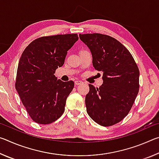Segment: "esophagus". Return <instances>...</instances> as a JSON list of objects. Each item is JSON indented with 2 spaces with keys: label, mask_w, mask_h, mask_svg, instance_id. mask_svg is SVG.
<instances>
[{
  "label": "esophagus",
  "mask_w": 159,
  "mask_h": 159,
  "mask_svg": "<svg viewBox=\"0 0 159 159\" xmlns=\"http://www.w3.org/2000/svg\"><path fill=\"white\" fill-rule=\"evenodd\" d=\"M74 83L76 85H79L83 84V82L80 81V80H76V81L74 82Z\"/></svg>",
  "instance_id": "1"
}]
</instances>
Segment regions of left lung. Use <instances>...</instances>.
I'll use <instances>...</instances> for the list:
<instances>
[{"label": "left lung", "instance_id": "obj_1", "mask_svg": "<svg viewBox=\"0 0 159 159\" xmlns=\"http://www.w3.org/2000/svg\"><path fill=\"white\" fill-rule=\"evenodd\" d=\"M93 57V65L102 72L99 88L89 84L85 96L88 115L102 126L122 120L130 111L139 92V71L133 56L116 39L100 34H79Z\"/></svg>", "mask_w": 159, "mask_h": 159}]
</instances>
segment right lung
<instances>
[{
	"instance_id": "obj_1",
	"label": "right lung",
	"mask_w": 159,
	"mask_h": 159,
	"mask_svg": "<svg viewBox=\"0 0 159 159\" xmlns=\"http://www.w3.org/2000/svg\"><path fill=\"white\" fill-rule=\"evenodd\" d=\"M78 40L76 34L41 37L21 54L15 88L29 115L37 123L49 124L63 114L74 83L57 80L54 74L63 65L67 51Z\"/></svg>"
}]
</instances>
